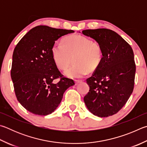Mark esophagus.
<instances>
[{"label": "esophagus", "mask_w": 147, "mask_h": 147, "mask_svg": "<svg viewBox=\"0 0 147 147\" xmlns=\"http://www.w3.org/2000/svg\"><path fill=\"white\" fill-rule=\"evenodd\" d=\"M82 82V80H75V84L77 85V84H78L79 83H80V82Z\"/></svg>", "instance_id": "esophagus-1"}]
</instances>
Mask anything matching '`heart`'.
<instances>
[{"label": "heart", "mask_w": 147, "mask_h": 147, "mask_svg": "<svg viewBox=\"0 0 147 147\" xmlns=\"http://www.w3.org/2000/svg\"><path fill=\"white\" fill-rule=\"evenodd\" d=\"M53 60L57 67L65 71L73 58L74 64L65 72L69 78H82L100 66L103 59V49L97 42L80 34L66 37L62 42L55 43L52 47Z\"/></svg>", "instance_id": "heart-1"}]
</instances>
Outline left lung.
<instances>
[{
    "instance_id": "8db88e82",
    "label": "left lung",
    "mask_w": 147,
    "mask_h": 147,
    "mask_svg": "<svg viewBox=\"0 0 147 147\" xmlns=\"http://www.w3.org/2000/svg\"><path fill=\"white\" fill-rule=\"evenodd\" d=\"M82 33L94 39L103 49L100 66L86 80L89 91L84 102L95 116L114 115L125 105L134 89L136 64L132 49L111 29H86Z\"/></svg>"
}]
</instances>
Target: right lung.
Segmentation results:
<instances>
[{"label":"right lung","instance_id":"right-lung-1","mask_svg":"<svg viewBox=\"0 0 147 147\" xmlns=\"http://www.w3.org/2000/svg\"><path fill=\"white\" fill-rule=\"evenodd\" d=\"M73 30L38 26L28 31L16 46L11 77L16 97L26 110L36 115L51 114L63 94L75 83L63 76L56 65L52 47L62 36ZM59 81L55 83V79Z\"/></svg>","mask_w":147,"mask_h":147}]
</instances>
